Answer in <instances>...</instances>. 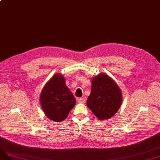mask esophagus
<instances>
[{
    "instance_id": "esophagus-1",
    "label": "esophagus",
    "mask_w": 160,
    "mask_h": 160,
    "mask_svg": "<svg viewBox=\"0 0 160 160\" xmlns=\"http://www.w3.org/2000/svg\"><path fill=\"white\" fill-rule=\"evenodd\" d=\"M77 100H78V102H79V103H82V104H83V103H85V98H78V99H77Z\"/></svg>"
}]
</instances>
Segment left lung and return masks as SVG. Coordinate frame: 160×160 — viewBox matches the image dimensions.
I'll return each mask as SVG.
<instances>
[{
	"label": "left lung",
	"instance_id": "1",
	"mask_svg": "<svg viewBox=\"0 0 160 160\" xmlns=\"http://www.w3.org/2000/svg\"><path fill=\"white\" fill-rule=\"evenodd\" d=\"M122 102V92L111 78L104 73L93 78L87 105L97 118L103 120L112 118L118 111Z\"/></svg>",
	"mask_w": 160,
	"mask_h": 160
}]
</instances>
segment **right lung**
<instances>
[{"mask_svg": "<svg viewBox=\"0 0 160 160\" xmlns=\"http://www.w3.org/2000/svg\"><path fill=\"white\" fill-rule=\"evenodd\" d=\"M40 102L45 115L58 122L67 118L76 100L66 85L64 77L56 74L42 89Z\"/></svg>", "mask_w": 160, "mask_h": 160, "instance_id": "obj_1", "label": "right lung"}]
</instances>
